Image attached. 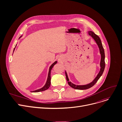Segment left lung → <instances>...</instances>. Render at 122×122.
<instances>
[{"mask_svg":"<svg viewBox=\"0 0 122 122\" xmlns=\"http://www.w3.org/2000/svg\"><path fill=\"white\" fill-rule=\"evenodd\" d=\"M88 34L90 35L91 36H92V37L93 38V39L95 40V41L97 42V44L98 45V47L99 48L100 50V53L101 54V61H100V70L97 76V77L95 78V79L90 84L86 85H83V86H78V85H75L73 84H72V82L69 81V80L68 79V76L67 74V73L65 72V74H66V79L68 81V83L69 85L72 87V88L76 89H80V90H84V89H86L88 88H89L93 86L95 84L96 82L97 81L99 80L101 75L103 74L104 70L105 69V53H104V48L103 47V46H102V42L101 41L99 37L95 34L92 31H88Z\"/></svg>","mask_w":122,"mask_h":122,"instance_id":"left-lung-1","label":"left lung"}]
</instances>
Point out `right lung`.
<instances>
[{"mask_svg":"<svg viewBox=\"0 0 122 122\" xmlns=\"http://www.w3.org/2000/svg\"><path fill=\"white\" fill-rule=\"evenodd\" d=\"M21 37H20V38ZM15 49V48H14ZM57 63V61H55L54 63H53L52 65H51L49 68V72H48V78H47V81H46V85H44V86L42 87L41 88H40V89H37V90L36 91H33L32 92H43V91H44L46 90V89H47L50 86V84H51V76H50V73H51V69H52V68H53V67L54 66V65H55Z\"/></svg>","mask_w":122,"mask_h":122,"instance_id":"1","label":"right lung"}]
</instances>
